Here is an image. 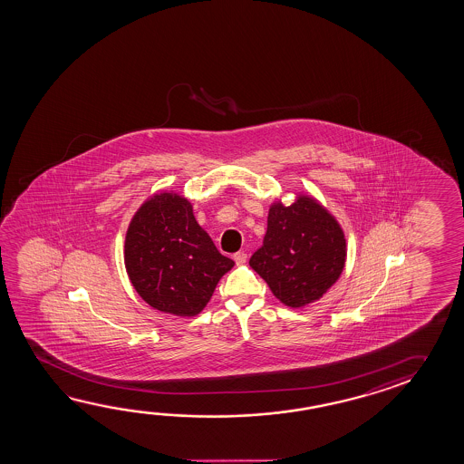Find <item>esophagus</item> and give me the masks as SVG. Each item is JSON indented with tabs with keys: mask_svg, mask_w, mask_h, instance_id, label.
Wrapping results in <instances>:
<instances>
[{
	"mask_svg": "<svg viewBox=\"0 0 464 464\" xmlns=\"http://www.w3.org/2000/svg\"><path fill=\"white\" fill-rule=\"evenodd\" d=\"M234 261H236L237 265H242V263H245V261H246V253H234Z\"/></svg>",
	"mask_w": 464,
	"mask_h": 464,
	"instance_id": "1",
	"label": "esophagus"
}]
</instances>
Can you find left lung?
I'll list each match as a JSON object with an SVG mask.
<instances>
[{"label": "left lung", "mask_w": 464, "mask_h": 464, "mask_svg": "<svg viewBox=\"0 0 464 464\" xmlns=\"http://www.w3.org/2000/svg\"><path fill=\"white\" fill-rule=\"evenodd\" d=\"M346 261V240L338 222L312 198L273 206L266 236L250 266L283 304L304 306L323 297L338 281Z\"/></svg>", "instance_id": "1"}]
</instances>
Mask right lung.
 <instances>
[{
    "label": "right lung",
    "instance_id": "add662e5",
    "mask_svg": "<svg viewBox=\"0 0 464 464\" xmlns=\"http://www.w3.org/2000/svg\"><path fill=\"white\" fill-rule=\"evenodd\" d=\"M134 289L165 314L191 316L205 308L234 261L220 255L179 195L150 198L136 212L125 242Z\"/></svg>",
    "mask_w": 464,
    "mask_h": 464
}]
</instances>
